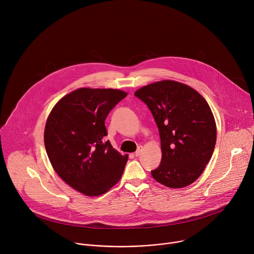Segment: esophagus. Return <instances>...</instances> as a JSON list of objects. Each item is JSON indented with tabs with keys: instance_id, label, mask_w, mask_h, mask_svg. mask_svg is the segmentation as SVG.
Returning a JSON list of instances; mask_svg holds the SVG:
<instances>
[{
	"instance_id": "1",
	"label": "esophagus",
	"mask_w": 254,
	"mask_h": 254,
	"mask_svg": "<svg viewBox=\"0 0 254 254\" xmlns=\"http://www.w3.org/2000/svg\"><path fill=\"white\" fill-rule=\"evenodd\" d=\"M141 152H142V147L140 146V147H138V148H137V150L135 151V153H134V156H135V157H138V156H140Z\"/></svg>"
}]
</instances>
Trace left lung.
I'll return each instance as SVG.
<instances>
[{
    "instance_id": "1",
    "label": "left lung",
    "mask_w": 254,
    "mask_h": 254,
    "mask_svg": "<svg viewBox=\"0 0 254 254\" xmlns=\"http://www.w3.org/2000/svg\"><path fill=\"white\" fill-rule=\"evenodd\" d=\"M134 95L148 105L160 132L162 161L152 171L153 178L174 189L191 185L205 170L216 143L208 102L191 86L174 80L142 86Z\"/></svg>"
}]
</instances>
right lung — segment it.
I'll return each instance as SVG.
<instances>
[{
    "label": "right lung",
    "instance_id": "1",
    "mask_svg": "<svg viewBox=\"0 0 254 254\" xmlns=\"http://www.w3.org/2000/svg\"><path fill=\"white\" fill-rule=\"evenodd\" d=\"M127 93L81 87L63 96L50 112L44 130L49 161L58 176L86 196H99L121 180L127 155L113 148L104 121Z\"/></svg>",
    "mask_w": 254,
    "mask_h": 254
}]
</instances>
